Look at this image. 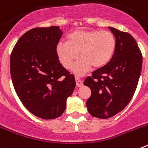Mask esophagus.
Wrapping results in <instances>:
<instances>
[{
    "label": "esophagus",
    "mask_w": 148,
    "mask_h": 148,
    "mask_svg": "<svg viewBox=\"0 0 148 148\" xmlns=\"http://www.w3.org/2000/svg\"><path fill=\"white\" fill-rule=\"evenodd\" d=\"M75 82H76V87H80L83 86V83H82V81L80 80V78L76 77L75 78Z\"/></svg>",
    "instance_id": "34e87169"
}]
</instances>
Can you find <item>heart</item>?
I'll list each match as a JSON object with an SVG mask.
<instances>
[{
	"mask_svg": "<svg viewBox=\"0 0 148 148\" xmlns=\"http://www.w3.org/2000/svg\"><path fill=\"white\" fill-rule=\"evenodd\" d=\"M116 39L112 32L99 29H79L66 36V42H59L56 47L58 60L64 67L70 69L78 57L82 58L73 66V71L84 75L91 67L101 68L110 61L115 52Z\"/></svg>",
	"mask_w": 148,
	"mask_h": 148,
	"instance_id": "b5f03b06",
	"label": "heart"
}]
</instances>
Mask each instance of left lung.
<instances>
[{
  "label": "left lung",
  "instance_id": "8db88e82",
  "mask_svg": "<svg viewBox=\"0 0 148 148\" xmlns=\"http://www.w3.org/2000/svg\"><path fill=\"white\" fill-rule=\"evenodd\" d=\"M109 29L116 39L113 57L84 82L91 90L87 110L99 119L110 118L129 104L142 72V52L135 39L127 32Z\"/></svg>",
  "mask_w": 148,
  "mask_h": 148
}]
</instances>
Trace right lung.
<instances>
[{
    "mask_svg": "<svg viewBox=\"0 0 148 148\" xmlns=\"http://www.w3.org/2000/svg\"><path fill=\"white\" fill-rule=\"evenodd\" d=\"M62 32L57 26L27 31L10 56V73L18 98L30 113L43 119L63 114L75 87L74 75L62 66L56 45Z\"/></svg>",
    "mask_w": 148,
    "mask_h": 148,
    "instance_id": "right-lung-1",
    "label": "right lung"
}]
</instances>
